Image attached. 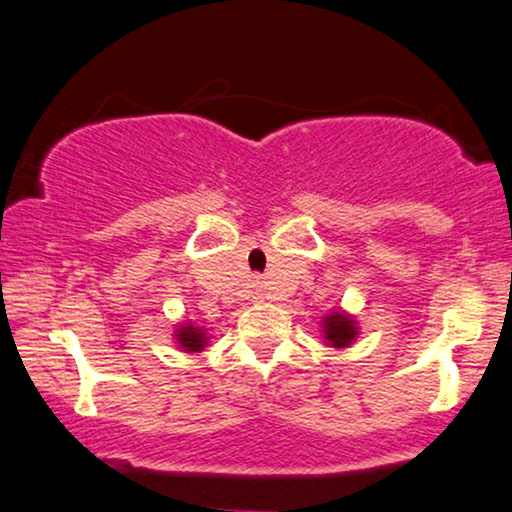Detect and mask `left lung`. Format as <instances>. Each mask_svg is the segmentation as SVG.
Masks as SVG:
<instances>
[{"instance_id": "8db88e82", "label": "left lung", "mask_w": 512, "mask_h": 512, "mask_svg": "<svg viewBox=\"0 0 512 512\" xmlns=\"http://www.w3.org/2000/svg\"><path fill=\"white\" fill-rule=\"evenodd\" d=\"M322 334H325L331 348H348L357 338V322L348 313L334 311L327 318H322Z\"/></svg>"}]
</instances>
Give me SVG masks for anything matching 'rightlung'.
I'll return each instance as SVG.
<instances>
[{"instance_id":"add662e5","label":"right lung","mask_w":512,"mask_h":512,"mask_svg":"<svg viewBox=\"0 0 512 512\" xmlns=\"http://www.w3.org/2000/svg\"><path fill=\"white\" fill-rule=\"evenodd\" d=\"M176 341L185 352H201L206 348L208 336L201 327H194L190 322H185V325H181L176 331Z\"/></svg>"}]
</instances>
